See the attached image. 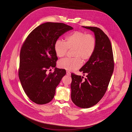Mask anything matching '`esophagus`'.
Instances as JSON below:
<instances>
[{"mask_svg":"<svg viewBox=\"0 0 132 132\" xmlns=\"http://www.w3.org/2000/svg\"><path fill=\"white\" fill-rule=\"evenodd\" d=\"M66 75H68V76H70L71 75V73L69 71H67L66 72Z\"/></svg>","mask_w":132,"mask_h":132,"instance_id":"34e87169","label":"esophagus"}]
</instances>
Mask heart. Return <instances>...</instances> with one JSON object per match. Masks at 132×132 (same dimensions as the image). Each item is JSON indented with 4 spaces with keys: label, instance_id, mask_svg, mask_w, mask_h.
Segmentation results:
<instances>
[{
    "label": "heart",
    "instance_id": "heart-1",
    "mask_svg": "<svg viewBox=\"0 0 132 132\" xmlns=\"http://www.w3.org/2000/svg\"><path fill=\"white\" fill-rule=\"evenodd\" d=\"M96 46L95 37L91 34L80 30L74 31L65 38V42L57 40L54 45L56 54L59 58L65 56L68 50H72L71 58L60 60L58 66L61 69L73 71L79 69L82 61L86 62L92 57Z\"/></svg>",
    "mask_w": 132,
    "mask_h": 132
}]
</instances>
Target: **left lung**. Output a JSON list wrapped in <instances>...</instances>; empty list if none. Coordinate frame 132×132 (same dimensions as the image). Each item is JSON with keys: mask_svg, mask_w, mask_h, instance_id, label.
<instances>
[{"mask_svg": "<svg viewBox=\"0 0 132 132\" xmlns=\"http://www.w3.org/2000/svg\"><path fill=\"white\" fill-rule=\"evenodd\" d=\"M94 33L96 41L95 52L91 59L79 70L86 78L71 74V100L77 106L89 108L101 101L108 89L114 69L111 41L98 28L84 27Z\"/></svg>", "mask_w": 132, "mask_h": 132, "instance_id": "left-lung-1", "label": "left lung"}]
</instances>
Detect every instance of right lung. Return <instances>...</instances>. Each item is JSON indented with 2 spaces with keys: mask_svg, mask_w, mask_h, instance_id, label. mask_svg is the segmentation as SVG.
<instances>
[{
  "mask_svg": "<svg viewBox=\"0 0 132 132\" xmlns=\"http://www.w3.org/2000/svg\"><path fill=\"white\" fill-rule=\"evenodd\" d=\"M71 26L60 22H47L37 27L28 35L20 52L19 76L23 90L32 102L44 104L54 98L56 88L66 70L56 67L58 57L55 42ZM55 68L54 72L46 71Z\"/></svg>",
  "mask_w": 132,
  "mask_h": 132,
  "instance_id": "1",
  "label": "right lung"
}]
</instances>
